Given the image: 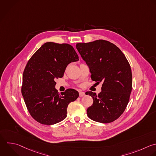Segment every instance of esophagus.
Wrapping results in <instances>:
<instances>
[{
    "label": "esophagus",
    "mask_w": 156,
    "mask_h": 156,
    "mask_svg": "<svg viewBox=\"0 0 156 156\" xmlns=\"http://www.w3.org/2000/svg\"><path fill=\"white\" fill-rule=\"evenodd\" d=\"M79 96H80V97H82L83 96H85V92L82 91H79Z\"/></svg>",
    "instance_id": "esophagus-1"
}]
</instances>
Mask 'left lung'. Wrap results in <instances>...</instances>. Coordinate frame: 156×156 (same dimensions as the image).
<instances>
[{
  "mask_svg": "<svg viewBox=\"0 0 156 156\" xmlns=\"http://www.w3.org/2000/svg\"><path fill=\"white\" fill-rule=\"evenodd\" d=\"M76 48L89 66L91 78L102 91L98 95L88 91L93 99L87 110L93 121L109 123L117 119L125 110L132 88L130 66L122 51L104 40L76 44ZM86 94V93H85Z\"/></svg>",
  "mask_w": 156,
  "mask_h": 156,
  "instance_id": "obj_1",
  "label": "left lung"
}]
</instances>
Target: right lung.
I'll return each instance as SVG.
<instances>
[{
  "label": "right lung",
  "instance_id": "right-lung-1",
  "mask_svg": "<svg viewBox=\"0 0 156 156\" xmlns=\"http://www.w3.org/2000/svg\"><path fill=\"white\" fill-rule=\"evenodd\" d=\"M79 60L73 47L66 43H44L28 61L23 76L21 93L27 110L37 122L52 125L67 116L68 104L79 97L69 88L58 94L55 79L63 76L68 65Z\"/></svg>",
  "mask_w": 156,
  "mask_h": 156
}]
</instances>
